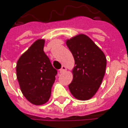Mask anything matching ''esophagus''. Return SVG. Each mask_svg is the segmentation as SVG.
Listing matches in <instances>:
<instances>
[{"label": "esophagus", "mask_w": 128, "mask_h": 128, "mask_svg": "<svg viewBox=\"0 0 128 128\" xmlns=\"http://www.w3.org/2000/svg\"><path fill=\"white\" fill-rule=\"evenodd\" d=\"M66 70V66H62V68L59 70V72H60V73H63V72H64Z\"/></svg>", "instance_id": "obj_1"}]
</instances>
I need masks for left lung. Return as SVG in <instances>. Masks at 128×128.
I'll return each instance as SVG.
<instances>
[{"label":"left lung","instance_id":"8db88e82","mask_svg":"<svg viewBox=\"0 0 128 128\" xmlns=\"http://www.w3.org/2000/svg\"><path fill=\"white\" fill-rule=\"evenodd\" d=\"M66 45L76 64L73 70V80L69 84V89L75 98L89 100L95 94L102 82L107 64L105 56L84 34L67 40Z\"/></svg>","mask_w":128,"mask_h":128}]
</instances>
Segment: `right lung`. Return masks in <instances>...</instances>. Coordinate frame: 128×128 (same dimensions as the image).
<instances>
[{
	"label": "right lung",
	"instance_id": "add662e5",
	"mask_svg": "<svg viewBox=\"0 0 128 128\" xmlns=\"http://www.w3.org/2000/svg\"><path fill=\"white\" fill-rule=\"evenodd\" d=\"M44 40L35 42L20 56L16 65L17 79L24 97L32 104L46 103L57 74L44 52Z\"/></svg>",
	"mask_w": 128,
	"mask_h": 128
}]
</instances>
